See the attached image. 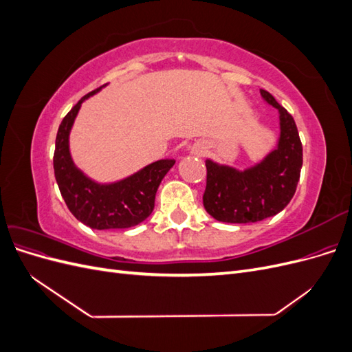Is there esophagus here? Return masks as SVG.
<instances>
[{
    "mask_svg": "<svg viewBox=\"0 0 352 352\" xmlns=\"http://www.w3.org/2000/svg\"><path fill=\"white\" fill-rule=\"evenodd\" d=\"M192 153L195 154V155H198V157H202L206 154V146H202V145H195L194 148H192Z\"/></svg>",
    "mask_w": 352,
    "mask_h": 352,
    "instance_id": "1",
    "label": "esophagus"
}]
</instances>
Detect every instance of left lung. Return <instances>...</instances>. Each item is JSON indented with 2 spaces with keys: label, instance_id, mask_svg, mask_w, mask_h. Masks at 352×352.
<instances>
[{
  "label": "left lung",
  "instance_id": "left-lung-1",
  "mask_svg": "<svg viewBox=\"0 0 352 352\" xmlns=\"http://www.w3.org/2000/svg\"><path fill=\"white\" fill-rule=\"evenodd\" d=\"M263 100L279 111L278 146L261 162L239 170L206 160L202 202L211 217L225 223H255L280 212L292 199L302 167V144L294 117L267 91Z\"/></svg>",
  "mask_w": 352,
  "mask_h": 352
}]
</instances>
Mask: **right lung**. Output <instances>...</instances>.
Wrapping results in <instances>:
<instances>
[{"label": "right lung", "mask_w": 352, "mask_h": 352, "mask_svg": "<svg viewBox=\"0 0 352 352\" xmlns=\"http://www.w3.org/2000/svg\"><path fill=\"white\" fill-rule=\"evenodd\" d=\"M101 89L102 87L85 95L63 119L52 160L54 175L66 206L83 225L97 230L126 229L140 225L151 214L157 189L176 162L173 158L158 160L136 173L110 184L95 182L78 168L70 154V131L82 102Z\"/></svg>", "instance_id": "right-lung-1"}]
</instances>
